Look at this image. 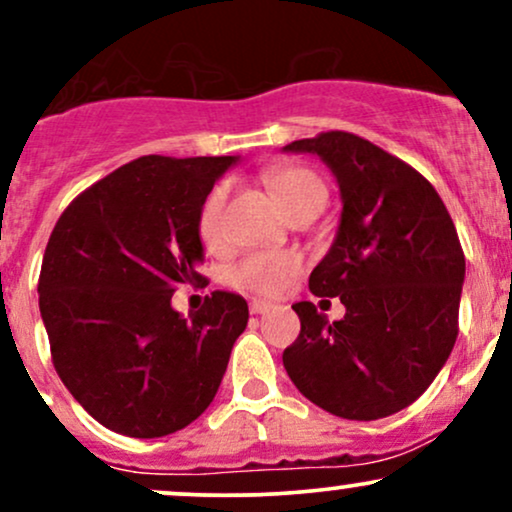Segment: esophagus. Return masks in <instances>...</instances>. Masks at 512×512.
<instances>
[{
	"mask_svg": "<svg viewBox=\"0 0 512 512\" xmlns=\"http://www.w3.org/2000/svg\"><path fill=\"white\" fill-rule=\"evenodd\" d=\"M269 310V303H264V301H252L250 303V313L252 315H262V313H267Z\"/></svg>",
	"mask_w": 512,
	"mask_h": 512,
	"instance_id": "esophagus-1",
	"label": "esophagus"
}]
</instances>
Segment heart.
<instances>
[{
	"label": "heart",
	"mask_w": 512,
	"mask_h": 512,
	"mask_svg": "<svg viewBox=\"0 0 512 512\" xmlns=\"http://www.w3.org/2000/svg\"><path fill=\"white\" fill-rule=\"evenodd\" d=\"M269 185L274 195L284 204L286 211H291L296 204H301L305 197L315 192H325L322 182L313 170L303 166H281L269 173ZM228 185H216L204 199L202 209L197 216V233L207 248H219L223 243V211H226ZM303 262L296 252H255V255L243 257L238 264L228 269V284L240 291L257 293V296H281L289 289L291 279L301 272Z\"/></svg>",
	"instance_id": "b5f03b06"
}]
</instances>
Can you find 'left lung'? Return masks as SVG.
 <instances>
[{
    "label": "left lung",
    "mask_w": 512,
    "mask_h": 512,
    "mask_svg": "<svg viewBox=\"0 0 512 512\" xmlns=\"http://www.w3.org/2000/svg\"><path fill=\"white\" fill-rule=\"evenodd\" d=\"M284 151L320 156L339 182L337 238L308 286L346 308L330 322L310 301L293 305L301 334L284 368L320 409L383 419L424 395L455 346L464 281L455 223L419 170L368 139L334 129Z\"/></svg>",
    "instance_id": "obj_1"
}]
</instances>
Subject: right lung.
Wrapping results in <instances>:
<instances>
[{
  "label": "right lung",
  "instance_id": "1",
  "mask_svg": "<svg viewBox=\"0 0 512 512\" xmlns=\"http://www.w3.org/2000/svg\"><path fill=\"white\" fill-rule=\"evenodd\" d=\"M236 156H142L81 192L52 228L40 315L57 375L98 424L129 438L180 431L209 407L248 303L228 291L182 317L199 284L197 216Z\"/></svg>",
  "mask_w": 512,
  "mask_h": 512
}]
</instances>
